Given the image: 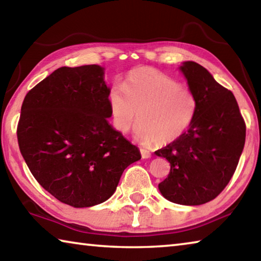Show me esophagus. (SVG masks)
<instances>
[{
    "label": "esophagus",
    "mask_w": 261,
    "mask_h": 261,
    "mask_svg": "<svg viewBox=\"0 0 261 261\" xmlns=\"http://www.w3.org/2000/svg\"><path fill=\"white\" fill-rule=\"evenodd\" d=\"M140 154H141V158H143V159L151 158V152L147 151V149H145V148H140Z\"/></svg>",
    "instance_id": "obj_1"
}]
</instances>
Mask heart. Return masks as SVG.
<instances>
[{
	"mask_svg": "<svg viewBox=\"0 0 261 261\" xmlns=\"http://www.w3.org/2000/svg\"><path fill=\"white\" fill-rule=\"evenodd\" d=\"M122 88L109 93L114 125L122 134L135 125L137 114L136 136L144 143H173L192 125L197 99L174 78L152 68H137L127 73Z\"/></svg>",
	"mask_w": 261,
	"mask_h": 261,
	"instance_id": "b5f03b06",
	"label": "heart"
}]
</instances>
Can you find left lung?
<instances>
[{
    "label": "left lung",
    "instance_id": "1",
    "mask_svg": "<svg viewBox=\"0 0 261 261\" xmlns=\"http://www.w3.org/2000/svg\"><path fill=\"white\" fill-rule=\"evenodd\" d=\"M179 70L197 99L192 125L179 139L158 149L170 163L168 177L159 184L162 196L179 205L213 200L231 179L245 144L246 126L231 91L196 62Z\"/></svg>",
    "mask_w": 261,
    "mask_h": 261
}]
</instances>
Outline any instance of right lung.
Masks as SVG:
<instances>
[{"mask_svg": "<svg viewBox=\"0 0 261 261\" xmlns=\"http://www.w3.org/2000/svg\"><path fill=\"white\" fill-rule=\"evenodd\" d=\"M100 65L55 70L21 105L17 138L38 183L77 208L113 196L140 152L109 124L110 88Z\"/></svg>", "mask_w": 261, "mask_h": 261, "instance_id": "1", "label": "right lung"}]
</instances>
